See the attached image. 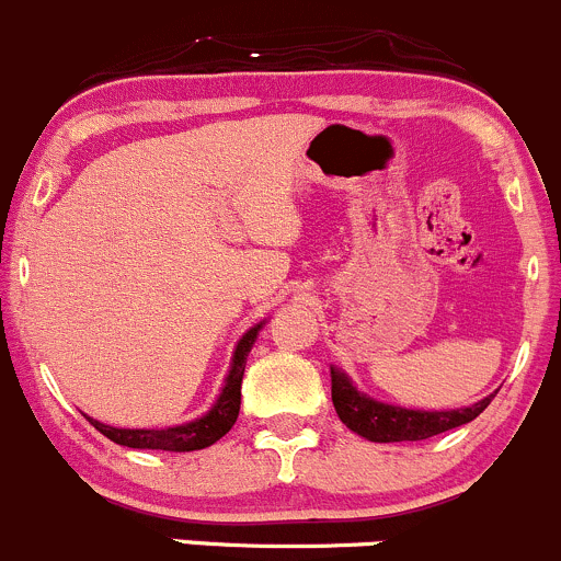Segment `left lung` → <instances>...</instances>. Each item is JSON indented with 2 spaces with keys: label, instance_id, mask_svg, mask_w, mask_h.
Here are the masks:
<instances>
[{
  "label": "left lung",
  "instance_id": "left-lung-1",
  "mask_svg": "<svg viewBox=\"0 0 561 561\" xmlns=\"http://www.w3.org/2000/svg\"><path fill=\"white\" fill-rule=\"evenodd\" d=\"M332 403L341 417V423L348 431L368 442H420L431 439L436 434L467 425L477 414H482L491 403L493 396L482 398V401L471 403L463 409H442V412H425V409H407L392 407V403H381L376 398L365 396L354 387V381L343 374L341 368L332 365Z\"/></svg>",
  "mask_w": 561,
  "mask_h": 561
}]
</instances>
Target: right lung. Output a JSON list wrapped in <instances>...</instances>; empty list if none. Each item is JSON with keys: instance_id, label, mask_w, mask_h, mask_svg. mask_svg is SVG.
<instances>
[{"instance_id": "add662e5", "label": "right lung", "mask_w": 561, "mask_h": 561, "mask_svg": "<svg viewBox=\"0 0 561 561\" xmlns=\"http://www.w3.org/2000/svg\"><path fill=\"white\" fill-rule=\"evenodd\" d=\"M264 324H267V321H259V324H253L251 330L237 341L234 354H231V368L229 374H226L224 387H220V396L215 398L209 412H204L202 417L191 420V423L171 425V428H114V425H105L92 417L90 423L100 431V434L108 436L111 442H116V445L122 447H133V450L193 453L215 445V442H218L220 436L229 434L231 425L237 423L242 398V374H245L248 354H251L253 343H256L259 337V330H262Z\"/></svg>"}]
</instances>
